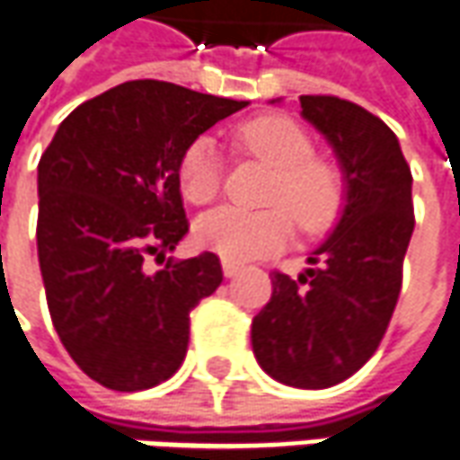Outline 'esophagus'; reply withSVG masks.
<instances>
[{
	"label": "esophagus",
	"mask_w": 460,
	"mask_h": 460,
	"mask_svg": "<svg viewBox=\"0 0 460 460\" xmlns=\"http://www.w3.org/2000/svg\"><path fill=\"white\" fill-rule=\"evenodd\" d=\"M221 269H224V276H226V279H234V276L241 271V263H234L229 261V259H224V261H221Z\"/></svg>",
	"instance_id": "esophagus-1"
}]
</instances>
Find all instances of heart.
I'll return each mask as SVG.
<instances>
[{
	"instance_id": "heart-1",
	"label": "heart",
	"mask_w": 460,
	"mask_h": 460,
	"mask_svg": "<svg viewBox=\"0 0 460 460\" xmlns=\"http://www.w3.org/2000/svg\"><path fill=\"white\" fill-rule=\"evenodd\" d=\"M236 146L274 172L266 204L279 208L208 211L197 221L199 246L229 261H249L288 241L291 221L286 214L306 234H321L336 221L343 204L341 176L333 166L314 159V141L294 119H252L236 129ZM176 179L186 201L211 204L221 189L217 144L207 137L191 141L179 159Z\"/></svg>"
}]
</instances>
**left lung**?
Here are the masks:
<instances>
[{"label":"left lung","mask_w":460,"mask_h":460,"mask_svg":"<svg viewBox=\"0 0 460 460\" xmlns=\"http://www.w3.org/2000/svg\"><path fill=\"white\" fill-rule=\"evenodd\" d=\"M281 102V99H274ZM301 117L323 134L343 176L341 217L294 281L276 271L253 316V356L294 388H329L374 356L401 291L413 234L411 169L396 134L339 96H301Z\"/></svg>","instance_id":"left-lung-1"}]
</instances>
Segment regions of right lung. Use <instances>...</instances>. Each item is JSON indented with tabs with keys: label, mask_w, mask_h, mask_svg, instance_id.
<instances>
[{
	"label": "right lung",
	"mask_w": 460,
	"mask_h": 460,
	"mask_svg": "<svg viewBox=\"0 0 460 460\" xmlns=\"http://www.w3.org/2000/svg\"><path fill=\"white\" fill-rule=\"evenodd\" d=\"M249 102L169 82H124L74 109L40 159L37 252L51 323L74 364L114 391L179 371L189 314L219 288L204 252L149 271L189 231L179 159Z\"/></svg>",
	"instance_id": "add662e5"
}]
</instances>
